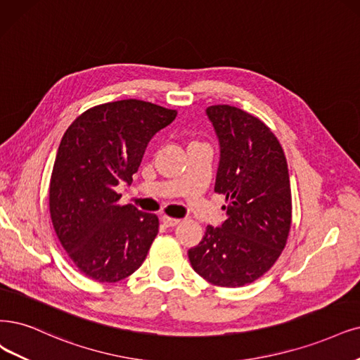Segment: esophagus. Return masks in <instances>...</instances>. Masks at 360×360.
I'll list each match as a JSON object with an SVG mask.
<instances>
[{
  "label": "esophagus",
  "mask_w": 360,
  "mask_h": 360,
  "mask_svg": "<svg viewBox=\"0 0 360 360\" xmlns=\"http://www.w3.org/2000/svg\"><path fill=\"white\" fill-rule=\"evenodd\" d=\"M181 219H176V218H170L167 215H163L162 217V222L166 225V227H175V225L179 224Z\"/></svg>",
  "instance_id": "34e87169"
}]
</instances>
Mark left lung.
Here are the masks:
<instances>
[{
  "instance_id": "obj_1",
  "label": "left lung",
  "mask_w": 360,
  "mask_h": 360,
  "mask_svg": "<svg viewBox=\"0 0 360 360\" xmlns=\"http://www.w3.org/2000/svg\"><path fill=\"white\" fill-rule=\"evenodd\" d=\"M206 114L219 141L215 193L225 195L227 219L207 225L188 258L209 283L238 288L267 273L285 249L292 222L288 163L259 118L230 105H212Z\"/></svg>"
}]
</instances>
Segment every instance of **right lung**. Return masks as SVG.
Here are the masks:
<instances>
[{
    "mask_svg": "<svg viewBox=\"0 0 360 360\" xmlns=\"http://www.w3.org/2000/svg\"><path fill=\"white\" fill-rule=\"evenodd\" d=\"M175 110L124 99L78 115L66 129L50 178L53 229L79 273L115 283L135 273L158 233V218L120 206L118 184H131L146 145Z\"/></svg>",
    "mask_w": 360,
    "mask_h": 360,
    "instance_id": "right-lung-1",
    "label": "right lung"
}]
</instances>
